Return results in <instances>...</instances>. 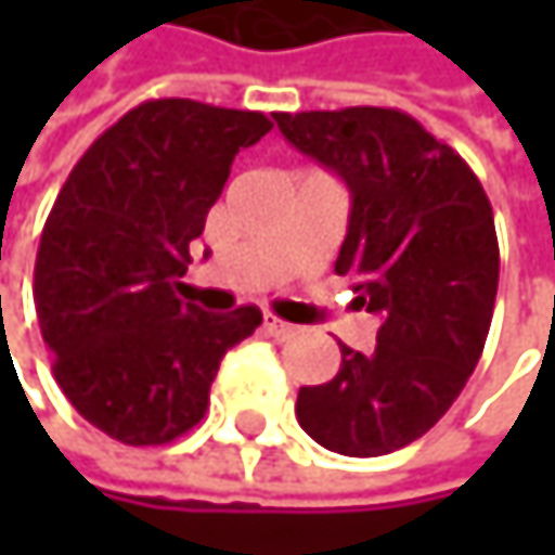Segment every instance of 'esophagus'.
<instances>
[{"label":"esophagus","instance_id":"34e87169","mask_svg":"<svg viewBox=\"0 0 555 555\" xmlns=\"http://www.w3.org/2000/svg\"><path fill=\"white\" fill-rule=\"evenodd\" d=\"M263 331H267L270 337H276V340H288V337H295V334H298V327H295V324H285V321L276 318V314H267V318H263Z\"/></svg>","mask_w":555,"mask_h":555}]
</instances>
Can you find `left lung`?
<instances>
[{"label":"left lung","instance_id":"8db88e82","mask_svg":"<svg viewBox=\"0 0 555 555\" xmlns=\"http://www.w3.org/2000/svg\"><path fill=\"white\" fill-rule=\"evenodd\" d=\"M273 118L295 151L347 182L334 273L379 318L370 353L340 344V373L298 391V424L334 453L386 456L450 411L482 357L499 292L492 202L453 147L398 108Z\"/></svg>","mask_w":555,"mask_h":555}]
</instances>
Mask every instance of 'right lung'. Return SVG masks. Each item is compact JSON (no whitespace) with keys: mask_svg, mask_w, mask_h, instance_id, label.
<instances>
[{"mask_svg":"<svg viewBox=\"0 0 555 555\" xmlns=\"http://www.w3.org/2000/svg\"><path fill=\"white\" fill-rule=\"evenodd\" d=\"M270 128L263 112L151 99L66 176L38 247L35 308L56 386L112 440L160 447L192 430L221 357L260 327V308L202 311L176 279L234 157Z\"/></svg>","mask_w":555,"mask_h":555,"instance_id":"obj_1","label":"right lung"}]
</instances>
